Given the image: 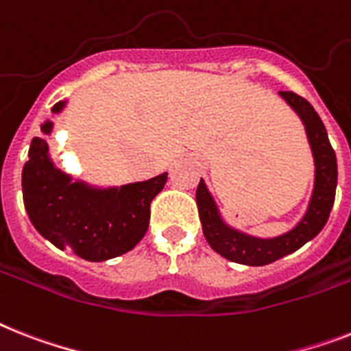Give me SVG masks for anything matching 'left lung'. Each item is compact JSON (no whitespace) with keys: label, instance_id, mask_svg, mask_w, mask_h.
Instances as JSON below:
<instances>
[{"label":"left lung","instance_id":"1","mask_svg":"<svg viewBox=\"0 0 351 351\" xmlns=\"http://www.w3.org/2000/svg\"><path fill=\"white\" fill-rule=\"evenodd\" d=\"M285 102L303 121L306 136H308L312 155L315 164V178L312 198L308 202L306 213L298 221L294 229L276 238H256L247 232L230 227L223 221L218 205L213 200L207 185L200 180L196 189V205L200 215L202 229L210 249L223 256L229 261L250 267L269 265L276 259L292 254L301 249L306 241L314 240L328 221L330 210L335 200L337 187V158L335 151L328 141V133L321 117L306 99L294 92H279Z\"/></svg>","mask_w":351,"mask_h":351}]
</instances>
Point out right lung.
<instances>
[{
  "label": "right lung",
  "instance_id": "add662e5",
  "mask_svg": "<svg viewBox=\"0 0 351 351\" xmlns=\"http://www.w3.org/2000/svg\"><path fill=\"white\" fill-rule=\"evenodd\" d=\"M66 102H57L53 113ZM53 122L41 124L50 135ZM167 182V173L121 187H93L53 166L48 144L34 136L23 167V202L37 232L57 249L72 250L86 261H106L126 254L144 238L149 207Z\"/></svg>",
  "mask_w": 351,
  "mask_h": 351
}]
</instances>
